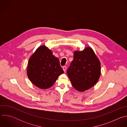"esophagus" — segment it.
Wrapping results in <instances>:
<instances>
[{"label":"esophagus","mask_w":127,"mask_h":127,"mask_svg":"<svg viewBox=\"0 0 127 127\" xmlns=\"http://www.w3.org/2000/svg\"><path fill=\"white\" fill-rule=\"evenodd\" d=\"M62 68H63V71H64V72H65V71L66 70V69H67V67H66V66H63Z\"/></svg>","instance_id":"esophagus-1"}]
</instances>
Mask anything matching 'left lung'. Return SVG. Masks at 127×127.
<instances>
[{
	"instance_id": "8db88e82",
	"label": "left lung",
	"mask_w": 127,
	"mask_h": 127,
	"mask_svg": "<svg viewBox=\"0 0 127 127\" xmlns=\"http://www.w3.org/2000/svg\"><path fill=\"white\" fill-rule=\"evenodd\" d=\"M73 58L67 73L73 87L79 92H84L98 81L101 73L100 61L89 47L74 51Z\"/></svg>"
}]
</instances>
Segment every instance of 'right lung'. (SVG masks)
<instances>
[{"instance_id": "right-lung-1", "label": "right lung", "mask_w": 127, "mask_h": 127, "mask_svg": "<svg viewBox=\"0 0 127 127\" xmlns=\"http://www.w3.org/2000/svg\"><path fill=\"white\" fill-rule=\"evenodd\" d=\"M63 73L58 58L46 46L38 47L29 60L27 75L35 86L41 89L50 88Z\"/></svg>"}]
</instances>
